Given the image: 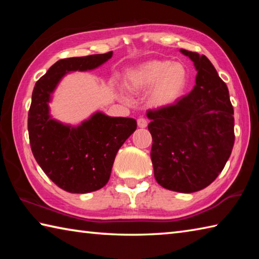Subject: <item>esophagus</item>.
Returning a JSON list of instances; mask_svg holds the SVG:
<instances>
[{
	"label": "esophagus",
	"mask_w": 259,
	"mask_h": 259,
	"mask_svg": "<svg viewBox=\"0 0 259 259\" xmlns=\"http://www.w3.org/2000/svg\"><path fill=\"white\" fill-rule=\"evenodd\" d=\"M137 124L139 128H146L147 126V120L144 119V117H139L137 120Z\"/></svg>",
	"instance_id": "1"
}]
</instances>
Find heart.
Masks as SVG:
<instances>
[{
  "instance_id": "obj_1",
  "label": "heart",
  "mask_w": 259,
  "mask_h": 259,
  "mask_svg": "<svg viewBox=\"0 0 259 259\" xmlns=\"http://www.w3.org/2000/svg\"><path fill=\"white\" fill-rule=\"evenodd\" d=\"M123 82L125 89L133 94L151 89L148 105L161 109L172 106L183 98L190 83V74L181 63L152 59L128 69Z\"/></svg>"
}]
</instances>
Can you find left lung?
<instances>
[{"label":"left lung","instance_id":"8db88e82","mask_svg":"<svg viewBox=\"0 0 259 259\" xmlns=\"http://www.w3.org/2000/svg\"><path fill=\"white\" fill-rule=\"evenodd\" d=\"M196 72L193 90L166 108L150 109L151 159L156 182L166 190H203L224 169L234 145L229 89L204 55L181 49Z\"/></svg>","mask_w":259,"mask_h":259}]
</instances>
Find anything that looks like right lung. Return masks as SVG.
<instances>
[{
  "label": "right lung",
  "instance_id": "1",
  "mask_svg": "<svg viewBox=\"0 0 259 259\" xmlns=\"http://www.w3.org/2000/svg\"><path fill=\"white\" fill-rule=\"evenodd\" d=\"M113 52L60 59L35 83L28 112V135L35 160L57 186L69 193H89L106 185L116 153L137 122L97 112L77 126L52 119L49 103L69 72L99 67Z\"/></svg>",
  "mask_w": 259,
  "mask_h": 259
}]
</instances>
